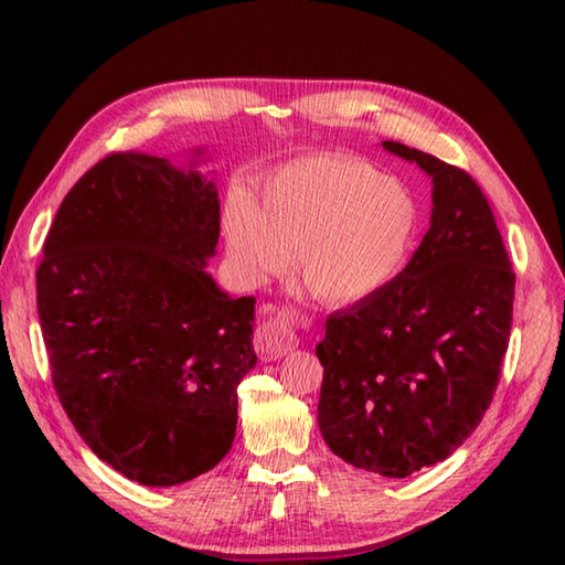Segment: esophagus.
Instances as JSON below:
<instances>
[{
  "instance_id": "1",
  "label": "esophagus",
  "mask_w": 565,
  "mask_h": 565,
  "mask_svg": "<svg viewBox=\"0 0 565 565\" xmlns=\"http://www.w3.org/2000/svg\"><path fill=\"white\" fill-rule=\"evenodd\" d=\"M294 319H296V312L288 308H281L277 312H271L267 319H263V324L255 329V338H253L255 352L260 354V360L265 362L281 360L284 354H288L298 345Z\"/></svg>"
}]
</instances>
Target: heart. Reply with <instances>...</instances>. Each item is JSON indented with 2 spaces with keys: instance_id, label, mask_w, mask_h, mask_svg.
Instances as JSON below:
<instances>
[{
  "instance_id": "1",
  "label": "heart",
  "mask_w": 565,
  "mask_h": 565,
  "mask_svg": "<svg viewBox=\"0 0 565 565\" xmlns=\"http://www.w3.org/2000/svg\"><path fill=\"white\" fill-rule=\"evenodd\" d=\"M416 203L399 182L348 156H310L269 177L257 207L236 193L224 213L230 253L253 277L284 271L329 305L388 284L409 250Z\"/></svg>"
}]
</instances>
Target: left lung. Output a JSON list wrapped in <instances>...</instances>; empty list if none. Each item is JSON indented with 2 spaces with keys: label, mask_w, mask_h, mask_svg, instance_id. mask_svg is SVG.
Masks as SVG:
<instances>
[{
  "label": "left lung",
  "mask_w": 565,
  "mask_h": 565,
  "mask_svg": "<svg viewBox=\"0 0 565 565\" xmlns=\"http://www.w3.org/2000/svg\"><path fill=\"white\" fill-rule=\"evenodd\" d=\"M383 147L433 177L430 230L395 279L329 315L317 422L343 461L407 478L447 459L486 416L515 274L469 172L399 141Z\"/></svg>",
  "instance_id": "obj_1"
}]
</instances>
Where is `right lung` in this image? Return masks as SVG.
I'll return each mask as SVG.
<instances>
[{
	"instance_id": "1",
	"label": "right lung",
	"mask_w": 565,
	"mask_h": 565,
	"mask_svg": "<svg viewBox=\"0 0 565 565\" xmlns=\"http://www.w3.org/2000/svg\"><path fill=\"white\" fill-rule=\"evenodd\" d=\"M217 236L213 182L122 151L79 177L44 241L38 315L56 395L92 452L141 486H180L234 443L255 298L205 271Z\"/></svg>"
}]
</instances>
